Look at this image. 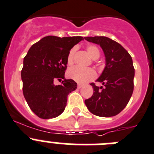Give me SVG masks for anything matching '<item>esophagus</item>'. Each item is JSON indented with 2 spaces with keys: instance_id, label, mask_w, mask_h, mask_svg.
<instances>
[{
  "instance_id": "esophagus-1",
  "label": "esophagus",
  "mask_w": 154,
  "mask_h": 154,
  "mask_svg": "<svg viewBox=\"0 0 154 154\" xmlns=\"http://www.w3.org/2000/svg\"><path fill=\"white\" fill-rule=\"evenodd\" d=\"M83 87L82 84H77V87H78L79 89H80V88H81V87Z\"/></svg>"
}]
</instances>
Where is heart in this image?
<instances>
[{"mask_svg": "<svg viewBox=\"0 0 154 154\" xmlns=\"http://www.w3.org/2000/svg\"><path fill=\"white\" fill-rule=\"evenodd\" d=\"M87 51L92 59H97L100 55V50L97 47L94 45H90L87 48ZM76 49L72 48L70 51L67 56V62L68 65H71L74 63V54ZM67 76L72 80H75L77 82L80 84H85V83L94 80L96 77V72L91 68H82L80 67H74L70 68L67 72Z\"/></svg>", "mask_w": 154, "mask_h": 154, "instance_id": "1", "label": "heart"}]
</instances>
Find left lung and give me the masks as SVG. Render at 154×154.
Wrapping results in <instances>:
<instances>
[{
    "label": "left lung",
    "mask_w": 154,
    "mask_h": 154,
    "mask_svg": "<svg viewBox=\"0 0 154 154\" xmlns=\"http://www.w3.org/2000/svg\"><path fill=\"white\" fill-rule=\"evenodd\" d=\"M89 42L100 45L105 56L106 66L97 81L91 85L94 94L85 100L87 109L98 117L116 116L124 110L134 91V67L132 57L119 43L106 37H86Z\"/></svg>",
    "instance_id": "1"
}]
</instances>
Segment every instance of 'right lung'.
<instances>
[{
	"mask_svg": "<svg viewBox=\"0 0 154 154\" xmlns=\"http://www.w3.org/2000/svg\"><path fill=\"white\" fill-rule=\"evenodd\" d=\"M82 40L80 36H47L33 44L23 58V96L30 110L40 118H54L61 114L67 95L77 89V83L65 79L64 74L70 49ZM56 79L63 80L60 85H55Z\"/></svg>",
	"mask_w": 154,
	"mask_h": 154,
	"instance_id": "add662e5",
	"label": "right lung"
}]
</instances>
